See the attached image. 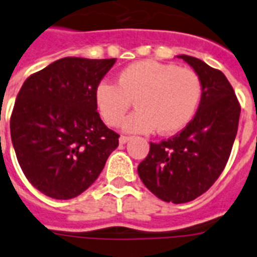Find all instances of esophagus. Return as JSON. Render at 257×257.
I'll return each mask as SVG.
<instances>
[{"label": "esophagus", "instance_id": "esophagus-1", "mask_svg": "<svg viewBox=\"0 0 257 257\" xmlns=\"http://www.w3.org/2000/svg\"><path fill=\"white\" fill-rule=\"evenodd\" d=\"M131 139H132V137H129V136H121V137L118 139V141H120V144H125L128 143Z\"/></svg>", "mask_w": 257, "mask_h": 257}]
</instances>
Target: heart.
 Returning a JSON list of instances; mask_svg holds the SVG:
<instances>
[{"instance_id": "b5f03b06", "label": "heart", "mask_w": 257, "mask_h": 257, "mask_svg": "<svg viewBox=\"0 0 257 257\" xmlns=\"http://www.w3.org/2000/svg\"><path fill=\"white\" fill-rule=\"evenodd\" d=\"M202 80L191 68L156 60L129 64L118 74L117 84L101 81L95 99L104 121L117 126L132 103L137 110L125 120L126 132L161 135L182 131L193 118L201 101Z\"/></svg>"}]
</instances>
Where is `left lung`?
Returning a JSON list of instances; mask_svg holds the SVG:
<instances>
[{"instance_id": "left-lung-1", "label": "left lung", "mask_w": 257, "mask_h": 257, "mask_svg": "<svg viewBox=\"0 0 257 257\" xmlns=\"http://www.w3.org/2000/svg\"><path fill=\"white\" fill-rule=\"evenodd\" d=\"M179 58L201 78V103L181 132L150 143L149 153L137 172L157 198L186 203L206 193L226 168L237 133L240 104L222 71L194 56Z\"/></svg>"}]
</instances>
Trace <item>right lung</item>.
Instances as JSON below:
<instances>
[{
  "label": "right lung",
  "instance_id": "add662e5",
  "mask_svg": "<svg viewBox=\"0 0 257 257\" xmlns=\"http://www.w3.org/2000/svg\"><path fill=\"white\" fill-rule=\"evenodd\" d=\"M114 62L67 56L30 75L17 95L10 116L17 160L47 197L80 195L118 147L120 136L101 121L95 99Z\"/></svg>",
  "mask_w": 257,
  "mask_h": 257
}]
</instances>
